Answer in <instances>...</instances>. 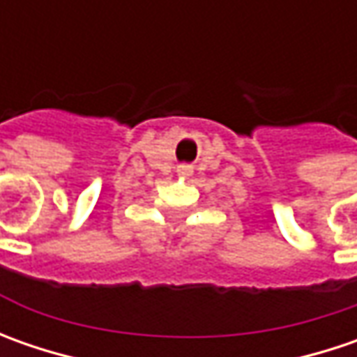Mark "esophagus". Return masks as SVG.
I'll return each instance as SVG.
<instances>
[{
	"label": "esophagus",
	"instance_id": "obj_1",
	"mask_svg": "<svg viewBox=\"0 0 357 357\" xmlns=\"http://www.w3.org/2000/svg\"><path fill=\"white\" fill-rule=\"evenodd\" d=\"M178 174H183V176L192 174V167H190V165H181V167H178Z\"/></svg>",
	"mask_w": 357,
	"mask_h": 357
}]
</instances>
